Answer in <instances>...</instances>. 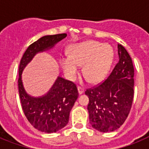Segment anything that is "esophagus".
<instances>
[{"label":"esophagus","instance_id":"1","mask_svg":"<svg viewBox=\"0 0 149 149\" xmlns=\"http://www.w3.org/2000/svg\"><path fill=\"white\" fill-rule=\"evenodd\" d=\"M77 90H78V93L80 95L83 94V93H84V88L81 87V86H78V87H77Z\"/></svg>","mask_w":149,"mask_h":149}]
</instances>
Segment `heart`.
<instances>
[{"mask_svg":"<svg viewBox=\"0 0 149 149\" xmlns=\"http://www.w3.org/2000/svg\"><path fill=\"white\" fill-rule=\"evenodd\" d=\"M114 52L110 45L88 40L71 47L69 55L63 56L60 65L68 78L73 80L83 65V74L89 82L97 84L103 81L113 61Z\"/></svg>","mask_w":149,"mask_h":149,"instance_id":"heart-1","label":"heart"}]
</instances>
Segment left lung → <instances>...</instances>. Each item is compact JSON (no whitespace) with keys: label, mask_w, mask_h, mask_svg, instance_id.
Returning <instances> with one entry per match:
<instances>
[{"label":"left lung","mask_w":149,"mask_h":149,"mask_svg":"<svg viewBox=\"0 0 149 149\" xmlns=\"http://www.w3.org/2000/svg\"><path fill=\"white\" fill-rule=\"evenodd\" d=\"M119 63L107 79L88 89L89 122L101 132L116 131L127 119L134 99V69L132 60L122 45H118Z\"/></svg>","instance_id":"1"}]
</instances>
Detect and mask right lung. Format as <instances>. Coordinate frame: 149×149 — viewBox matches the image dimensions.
Wrapping results in <instances>:
<instances>
[{
	"instance_id": "obj_1",
	"label": "right lung",
	"mask_w": 149,
	"mask_h": 149,
	"mask_svg": "<svg viewBox=\"0 0 149 149\" xmlns=\"http://www.w3.org/2000/svg\"><path fill=\"white\" fill-rule=\"evenodd\" d=\"M66 36V33L48 35L36 41L24 52L18 69V92L24 113L36 129L48 134L56 132L68 124L71 110L78 98L77 86L72 81L58 77L48 93L33 97L24 88L22 74L36 54L54 48Z\"/></svg>"
}]
</instances>
